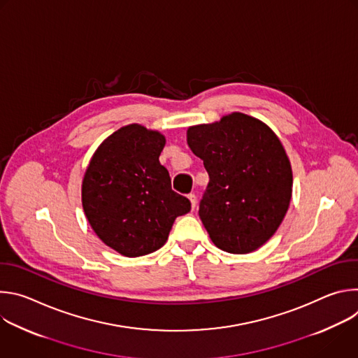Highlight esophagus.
Wrapping results in <instances>:
<instances>
[{
    "mask_svg": "<svg viewBox=\"0 0 358 358\" xmlns=\"http://www.w3.org/2000/svg\"><path fill=\"white\" fill-rule=\"evenodd\" d=\"M188 199H189V202H191V207H192V210L196 207V195L195 194H188Z\"/></svg>",
    "mask_w": 358,
    "mask_h": 358,
    "instance_id": "obj_1",
    "label": "esophagus"
}]
</instances>
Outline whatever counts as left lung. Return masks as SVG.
Listing matches in <instances>:
<instances>
[{
  "label": "left lung",
  "mask_w": 358,
  "mask_h": 358,
  "mask_svg": "<svg viewBox=\"0 0 358 358\" xmlns=\"http://www.w3.org/2000/svg\"><path fill=\"white\" fill-rule=\"evenodd\" d=\"M187 143L210 176L198 214L211 241L229 253L261 248L278 231L292 198V167L278 136L235 112L189 127Z\"/></svg>",
  "instance_id": "8db88e82"
}]
</instances>
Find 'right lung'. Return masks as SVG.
I'll use <instances>...</instances> for the list:
<instances>
[{
  "label": "right lung",
  "mask_w": 358,
  "mask_h": 358,
  "mask_svg": "<svg viewBox=\"0 0 358 358\" xmlns=\"http://www.w3.org/2000/svg\"><path fill=\"white\" fill-rule=\"evenodd\" d=\"M166 137L140 124L110 134L94 151L82 182V206L94 234L127 258L160 249L188 198L171 189L160 155Z\"/></svg>",
  "instance_id": "right-lung-1"
}]
</instances>
